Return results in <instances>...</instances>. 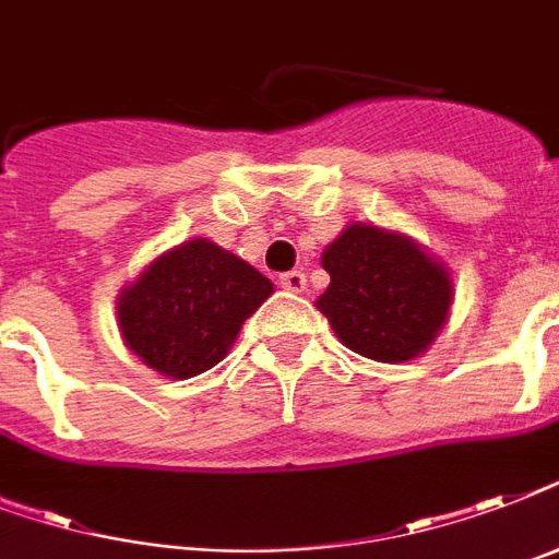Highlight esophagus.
Here are the masks:
<instances>
[{
	"mask_svg": "<svg viewBox=\"0 0 559 559\" xmlns=\"http://www.w3.org/2000/svg\"><path fill=\"white\" fill-rule=\"evenodd\" d=\"M281 287L287 289V293H305V289H307V275L301 270L284 272V275H281Z\"/></svg>",
	"mask_w": 559,
	"mask_h": 559,
	"instance_id": "1",
	"label": "esophagus"
}]
</instances>
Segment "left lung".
Returning <instances> with one entry per match:
<instances>
[{
  "label": "left lung",
  "mask_w": 559,
  "mask_h": 559,
  "mask_svg": "<svg viewBox=\"0 0 559 559\" xmlns=\"http://www.w3.org/2000/svg\"><path fill=\"white\" fill-rule=\"evenodd\" d=\"M331 284L316 307L342 345L377 362L420 357L447 324L452 281L443 263L400 231L354 223L322 252Z\"/></svg>",
  "instance_id": "left-lung-1"
}]
</instances>
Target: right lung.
<instances>
[{"instance_id": "1", "label": "right lung", "mask_w": 559, "mask_h": 559, "mask_svg": "<svg viewBox=\"0 0 559 559\" xmlns=\"http://www.w3.org/2000/svg\"><path fill=\"white\" fill-rule=\"evenodd\" d=\"M272 296V281L193 237L159 254L118 296V331L144 366L188 380L226 357L243 322Z\"/></svg>"}]
</instances>
